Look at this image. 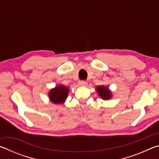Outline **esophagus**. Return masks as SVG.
Wrapping results in <instances>:
<instances>
[{
  "label": "esophagus",
  "instance_id": "esophagus-1",
  "mask_svg": "<svg viewBox=\"0 0 159 159\" xmlns=\"http://www.w3.org/2000/svg\"><path fill=\"white\" fill-rule=\"evenodd\" d=\"M79 85L81 86H86L87 85V83L84 81V80H80V81H79Z\"/></svg>",
  "mask_w": 159,
  "mask_h": 159
}]
</instances>
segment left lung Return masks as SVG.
I'll list each match as a JSON object with an SVG mask.
<instances>
[{
    "label": "left lung",
    "instance_id": "obj_1",
    "mask_svg": "<svg viewBox=\"0 0 159 159\" xmlns=\"http://www.w3.org/2000/svg\"><path fill=\"white\" fill-rule=\"evenodd\" d=\"M96 90L100 98L104 100H108L112 98V93L109 87L104 85H98L96 87Z\"/></svg>",
    "mask_w": 159,
    "mask_h": 159
}]
</instances>
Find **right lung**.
Wrapping results in <instances>:
<instances>
[{"instance_id": "right-lung-1", "label": "right lung", "mask_w": 159, "mask_h": 159, "mask_svg": "<svg viewBox=\"0 0 159 159\" xmlns=\"http://www.w3.org/2000/svg\"><path fill=\"white\" fill-rule=\"evenodd\" d=\"M69 95V88L64 85H57L50 89L48 93V97L53 104H63Z\"/></svg>"}]
</instances>
